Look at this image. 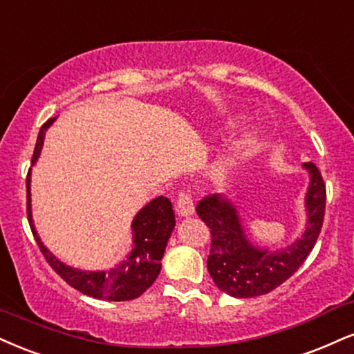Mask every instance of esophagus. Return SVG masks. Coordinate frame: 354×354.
Wrapping results in <instances>:
<instances>
[{
	"mask_svg": "<svg viewBox=\"0 0 354 354\" xmlns=\"http://www.w3.org/2000/svg\"><path fill=\"white\" fill-rule=\"evenodd\" d=\"M176 211L178 214L183 216V218H189V216L194 214L193 199H191V196L188 193H185V191H181V193L178 194Z\"/></svg>",
	"mask_w": 354,
	"mask_h": 354,
	"instance_id": "34e87169",
	"label": "esophagus"
}]
</instances>
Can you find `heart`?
<instances>
[{
	"mask_svg": "<svg viewBox=\"0 0 354 354\" xmlns=\"http://www.w3.org/2000/svg\"><path fill=\"white\" fill-rule=\"evenodd\" d=\"M255 138H257L255 131H245V133L232 145V148L229 150L227 156H224V158L221 160L219 163H216L214 168H212V180L219 183V185H223V183L227 181L229 176H231L232 169L239 165L242 156H244L247 150H249V148L255 143Z\"/></svg>",
	"mask_w": 354,
	"mask_h": 354,
	"instance_id": "obj_1",
	"label": "heart"
}]
</instances>
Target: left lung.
Returning <instances> with one entry per match:
<instances>
[{
  "instance_id": "1",
  "label": "left lung",
  "mask_w": 354,
  "mask_h": 354,
  "mask_svg": "<svg viewBox=\"0 0 354 354\" xmlns=\"http://www.w3.org/2000/svg\"><path fill=\"white\" fill-rule=\"evenodd\" d=\"M310 181L305 193V231L280 250L259 247L247 237L237 206L221 194L206 196L196 212L211 229L207 270L221 292L236 299L266 295L299 270L320 236L325 216L326 188L313 163H304Z\"/></svg>"
}]
</instances>
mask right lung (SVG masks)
<instances>
[{"instance_id":"add662e5","label":"right lung","mask_w":354,"mask_h":354,"mask_svg":"<svg viewBox=\"0 0 354 354\" xmlns=\"http://www.w3.org/2000/svg\"><path fill=\"white\" fill-rule=\"evenodd\" d=\"M55 118H50L42 125L37 135L36 148L32 155V166L39 158L42 145H44L46 130L53 125ZM28 188V219L31 231L34 234L37 245L49 266L57 272L75 290L82 292L84 295L93 299L110 300V301H125L140 297L147 288L151 287L161 270V259H163L166 244L171 236L174 224V212L171 201L165 196L151 199L150 203L136 212L131 221V234H133V247L125 259L110 270H80L66 266L59 261L50 250L42 244L39 234L32 221L31 211V169L26 180Z\"/></svg>"}]
</instances>
